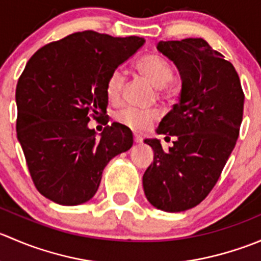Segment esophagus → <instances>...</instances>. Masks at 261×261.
<instances>
[{
	"instance_id": "esophagus-1",
	"label": "esophagus",
	"mask_w": 261,
	"mask_h": 261,
	"mask_svg": "<svg viewBox=\"0 0 261 261\" xmlns=\"http://www.w3.org/2000/svg\"><path fill=\"white\" fill-rule=\"evenodd\" d=\"M134 141H135L136 144H140L141 141H143V139H141L139 135H134Z\"/></svg>"
}]
</instances>
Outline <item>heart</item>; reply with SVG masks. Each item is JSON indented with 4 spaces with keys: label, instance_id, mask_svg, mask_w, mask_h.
Instances as JSON below:
<instances>
[{
    "label": "heart",
    "instance_id": "1",
    "mask_svg": "<svg viewBox=\"0 0 261 261\" xmlns=\"http://www.w3.org/2000/svg\"><path fill=\"white\" fill-rule=\"evenodd\" d=\"M136 70L149 80L162 93L167 91L168 83L173 78V68L165 58L158 54H146L141 57L135 64ZM125 88V75L120 69H115L106 82V96L111 102H118L122 97ZM159 118V114L154 110H145L127 107L115 115V120L122 126L136 133H144Z\"/></svg>",
    "mask_w": 261,
    "mask_h": 261
}]
</instances>
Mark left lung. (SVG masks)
Listing matches in <instances>:
<instances>
[{
	"mask_svg": "<svg viewBox=\"0 0 261 261\" xmlns=\"http://www.w3.org/2000/svg\"><path fill=\"white\" fill-rule=\"evenodd\" d=\"M156 48L181 78L179 102L156 133L177 139L169 151L158 139H146L154 162L143 186L152 206L180 212L201 203L217 183L239 138L245 96L233 65L203 39L160 41Z\"/></svg>",
	"mask_w": 261,
	"mask_h": 261,
	"instance_id": "left-lung-1",
	"label": "left lung"
}]
</instances>
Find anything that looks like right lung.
Wrapping results in <instances>:
<instances>
[{
  "mask_svg": "<svg viewBox=\"0 0 261 261\" xmlns=\"http://www.w3.org/2000/svg\"><path fill=\"white\" fill-rule=\"evenodd\" d=\"M144 43L81 31L46 44L26 63L16 86L17 139L31 179L50 201H89L110 160L133 146L126 126L114 122L97 139L88 122L106 117L107 78Z\"/></svg>",
  "mask_w": 261,
  "mask_h": 261,
  "instance_id": "right-lung-1",
  "label": "right lung"
}]
</instances>
